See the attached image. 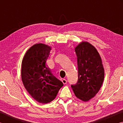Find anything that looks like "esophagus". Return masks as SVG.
<instances>
[{
    "label": "esophagus",
    "mask_w": 123,
    "mask_h": 123,
    "mask_svg": "<svg viewBox=\"0 0 123 123\" xmlns=\"http://www.w3.org/2000/svg\"><path fill=\"white\" fill-rule=\"evenodd\" d=\"M62 82L64 85H65L67 84V80H66V79H62Z\"/></svg>",
    "instance_id": "1"
}]
</instances>
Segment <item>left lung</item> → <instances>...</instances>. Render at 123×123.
Here are the masks:
<instances>
[{
    "label": "left lung",
    "mask_w": 123,
    "mask_h": 123,
    "mask_svg": "<svg viewBox=\"0 0 123 123\" xmlns=\"http://www.w3.org/2000/svg\"><path fill=\"white\" fill-rule=\"evenodd\" d=\"M78 67V81L71 87L75 96L83 101L93 98L103 83L104 68L96 48L88 42L82 41L75 48Z\"/></svg>",
    "instance_id": "left-lung-1"
}]
</instances>
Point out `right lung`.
<instances>
[{
    "instance_id": "add662e5",
    "label": "right lung",
    "mask_w": 123,
    "mask_h": 123,
    "mask_svg": "<svg viewBox=\"0 0 123 123\" xmlns=\"http://www.w3.org/2000/svg\"><path fill=\"white\" fill-rule=\"evenodd\" d=\"M51 49L50 46L43 43L35 44L26 51L22 62L23 84L31 96L42 104L55 99L63 86L45 64Z\"/></svg>"
}]
</instances>
